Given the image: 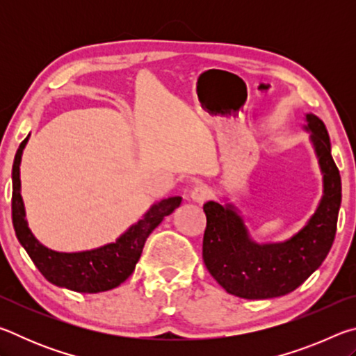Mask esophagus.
I'll list each match as a JSON object with an SVG mask.
<instances>
[{"mask_svg": "<svg viewBox=\"0 0 356 356\" xmlns=\"http://www.w3.org/2000/svg\"><path fill=\"white\" fill-rule=\"evenodd\" d=\"M210 196V190L207 185H196L195 188L190 191V200L196 204H202Z\"/></svg>", "mask_w": 356, "mask_h": 356, "instance_id": "obj_1", "label": "esophagus"}]
</instances>
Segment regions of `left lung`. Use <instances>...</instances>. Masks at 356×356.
<instances>
[{
    "label": "left lung",
    "instance_id": "left-lung-1",
    "mask_svg": "<svg viewBox=\"0 0 356 356\" xmlns=\"http://www.w3.org/2000/svg\"><path fill=\"white\" fill-rule=\"evenodd\" d=\"M322 172V197L306 225L282 242H256L243 216L226 197L207 201L202 259L226 292L246 300L282 297L292 292L321 267L336 236L342 186L331 156L327 127L316 114L306 113L301 125Z\"/></svg>",
    "mask_w": 356,
    "mask_h": 356
}]
</instances>
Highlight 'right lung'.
Returning <instances> with one entry per match:
<instances>
[{"label":"right lung","instance_id":"1","mask_svg":"<svg viewBox=\"0 0 356 356\" xmlns=\"http://www.w3.org/2000/svg\"><path fill=\"white\" fill-rule=\"evenodd\" d=\"M29 135L17 150L12 165V225L20 245L31 257L47 281L74 292L97 293L111 291L134 273L136 262L150 232L176 210L182 197L172 196L156 201L136 222L111 243L84 251H55L35 238L28 226L25 202L22 197L20 165Z\"/></svg>","mask_w":356,"mask_h":356}]
</instances>
